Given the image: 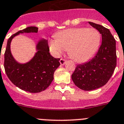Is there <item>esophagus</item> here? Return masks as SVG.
<instances>
[{
	"label": "esophagus",
	"mask_w": 124,
	"mask_h": 124,
	"mask_svg": "<svg viewBox=\"0 0 124 124\" xmlns=\"http://www.w3.org/2000/svg\"><path fill=\"white\" fill-rule=\"evenodd\" d=\"M59 62H60V63H61V65H64L65 63V60L63 59H61Z\"/></svg>",
	"instance_id": "1"
}]
</instances>
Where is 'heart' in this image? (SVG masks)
Wrapping results in <instances>:
<instances>
[{"label": "heart", "instance_id": "b5f03b06", "mask_svg": "<svg viewBox=\"0 0 124 124\" xmlns=\"http://www.w3.org/2000/svg\"><path fill=\"white\" fill-rule=\"evenodd\" d=\"M49 41L50 51L59 57L68 49L70 57L77 62H85L92 57L100 45V32L93 28H75L59 31Z\"/></svg>", "mask_w": 124, "mask_h": 124}]
</instances>
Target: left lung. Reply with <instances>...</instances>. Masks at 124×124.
<instances>
[{
	"instance_id": "8db88e82",
	"label": "left lung",
	"mask_w": 124,
	"mask_h": 124,
	"mask_svg": "<svg viewBox=\"0 0 124 124\" xmlns=\"http://www.w3.org/2000/svg\"><path fill=\"white\" fill-rule=\"evenodd\" d=\"M102 36V43L92 59L77 65L72 75L76 86L81 90L91 91L101 88L108 83L117 64L116 40L109 29L89 22Z\"/></svg>"
}]
</instances>
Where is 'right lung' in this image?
Segmentation results:
<instances>
[{
    "label": "right lung",
    "mask_w": 124,
    "mask_h": 124,
    "mask_svg": "<svg viewBox=\"0 0 124 124\" xmlns=\"http://www.w3.org/2000/svg\"><path fill=\"white\" fill-rule=\"evenodd\" d=\"M38 28L30 26L13 34L8 39L4 54V68L8 78L21 90L30 93H39L51 85L55 70L60 65V59L53 57L49 53L48 43L40 40L36 46L37 52L26 63H18L12 56L10 43L20 33H37Z\"/></svg>",
    "instance_id": "1"
}]
</instances>
